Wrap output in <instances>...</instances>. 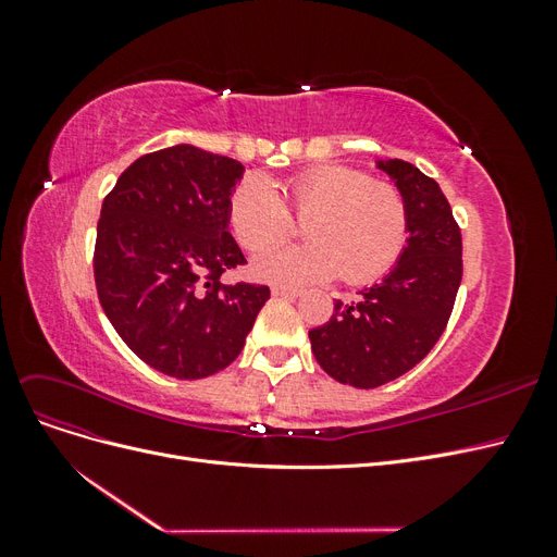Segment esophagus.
Instances as JSON below:
<instances>
[{"label": "esophagus", "instance_id": "obj_1", "mask_svg": "<svg viewBox=\"0 0 557 557\" xmlns=\"http://www.w3.org/2000/svg\"><path fill=\"white\" fill-rule=\"evenodd\" d=\"M272 293L276 295V297H297L301 290H297V288H290V285H272Z\"/></svg>", "mask_w": 557, "mask_h": 557}]
</instances>
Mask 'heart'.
Segmentation results:
<instances>
[{
    "label": "heart",
    "mask_w": 557,
    "mask_h": 557,
    "mask_svg": "<svg viewBox=\"0 0 557 557\" xmlns=\"http://www.w3.org/2000/svg\"><path fill=\"white\" fill-rule=\"evenodd\" d=\"M260 178L234 188L227 207L237 242L259 252L256 274L269 281L309 283L339 276L348 285L381 278L399 260L409 237V209L391 183L342 164L313 166L278 183ZM306 223L309 247L276 249L294 233L292 218ZM274 247V251H267Z\"/></svg>",
    "instance_id": "b5f03b06"
}]
</instances>
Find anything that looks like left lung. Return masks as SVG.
Here are the masks:
<instances>
[{
    "instance_id": "obj_1",
    "label": "left lung",
    "mask_w": 557,
    "mask_h": 557,
    "mask_svg": "<svg viewBox=\"0 0 557 557\" xmlns=\"http://www.w3.org/2000/svg\"><path fill=\"white\" fill-rule=\"evenodd\" d=\"M409 209V244L381 283L356 301H334L309 332L318 364L339 383L379 387L407 374L440 342L462 281V234L440 183L411 162L387 160Z\"/></svg>"
}]
</instances>
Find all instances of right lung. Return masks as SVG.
I'll list each match as a JSON object with an SVG mask.
<instances>
[{"mask_svg": "<svg viewBox=\"0 0 557 557\" xmlns=\"http://www.w3.org/2000/svg\"><path fill=\"white\" fill-rule=\"evenodd\" d=\"M242 162L181 144L134 160L104 197L95 285L137 358L176 379L237 360L269 299L267 285L221 276L246 264L227 232Z\"/></svg>", "mask_w": 557, "mask_h": 557, "instance_id": "1", "label": "right lung"}]
</instances>
